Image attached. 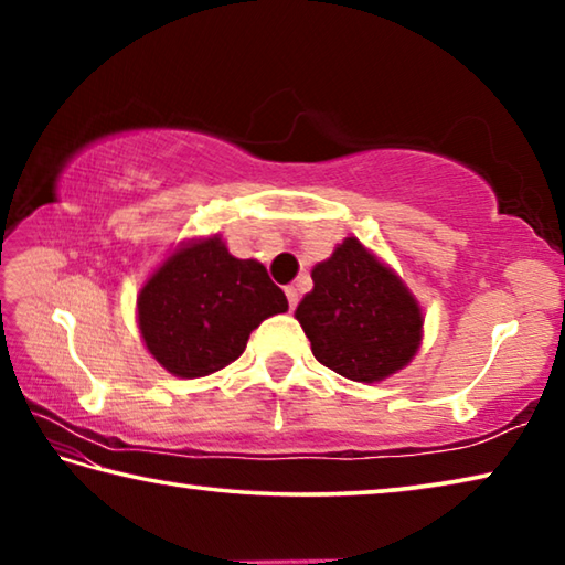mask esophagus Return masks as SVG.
<instances>
[{
	"label": "esophagus",
	"mask_w": 565,
	"mask_h": 565,
	"mask_svg": "<svg viewBox=\"0 0 565 565\" xmlns=\"http://www.w3.org/2000/svg\"><path fill=\"white\" fill-rule=\"evenodd\" d=\"M286 299H289V309L294 311L296 303H299V291H296V286H286Z\"/></svg>",
	"instance_id": "obj_1"
}]
</instances>
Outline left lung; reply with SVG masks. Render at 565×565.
<instances>
[{"label":"left lung","mask_w":565,"mask_h":565,"mask_svg":"<svg viewBox=\"0 0 565 565\" xmlns=\"http://www.w3.org/2000/svg\"><path fill=\"white\" fill-rule=\"evenodd\" d=\"M313 289L294 317L323 366L361 384L396 374L416 356L424 317L404 281L356 236L313 266Z\"/></svg>","instance_id":"obj_1"}]
</instances>
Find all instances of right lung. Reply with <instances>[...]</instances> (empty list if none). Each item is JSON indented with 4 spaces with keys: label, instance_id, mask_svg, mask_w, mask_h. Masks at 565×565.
I'll list each match as a JSON object with an SVG mask.
<instances>
[{
    "label": "right lung",
    "instance_id": "right-lung-1",
    "mask_svg": "<svg viewBox=\"0 0 565 565\" xmlns=\"http://www.w3.org/2000/svg\"><path fill=\"white\" fill-rule=\"evenodd\" d=\"M286 309L289 301L264 266L236 259L218 234L181 244L137 296L141 339L179 379L228 366L252 331Z\"/></svg>",
    "mask_w": 565,
    "mask_h": 565
}]
</instances>
